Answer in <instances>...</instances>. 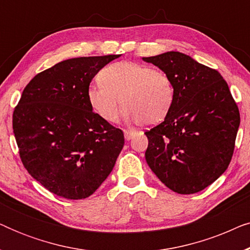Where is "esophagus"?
<instances>
[{"label":"esophagus","instance_id":"34e87169","mask_svg":"<svg viewBox=\"0 0 250 250\" xmlns=\"http://www.w3.org/2000/svg\"><path fill=\"white\" fill-rule=\"evenodd\" d=\"M135 134H136V133H135V132H133V131H127V129H126V131H124L125 140H127V141H129V140L134 138Z\"/></svg>","mask_w":250,"mask_h":250}]
</instances>
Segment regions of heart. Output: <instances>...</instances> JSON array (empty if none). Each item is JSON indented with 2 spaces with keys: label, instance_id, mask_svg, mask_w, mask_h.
Wrapping results in <instances>:
<instances>
[{
  "label": "heart",
  "instance_id": "obj_1",
  "mask_svg": "<svg viewBox=\"0 0 250 250\" xmlns=\"http://www.w3.org/2000/svg\"><path fill=\"white\" fill-rule=\"evenodd\" d=\"M99 81L87 88V100L109 123L117 119L122 101L123 116L127 122L145 126L159 124L168 115L175 98L168 75L148 64L114 62L100 71Z\"/></svg>",
  "mask_w": 250,
  "mask_h": 250
}]
</instances>
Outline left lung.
I'll return each mask as SVG.
<instances>
[{"mask_svg":"<svg viewBox=\"0 0 250 250\" xmlns=\"http://www.w3.org/2000/svg\"><path fill=\"white\" fill-rule=\"evenodd\" d=\"M168 75L175 98L163 123L146 132V160L174 192H199L231 162L240 114L217 70L190 56L169 51L142 58Z\"/></svg>","mask_w":250,"mask_h":250,"instance_id":"obj_1","label":"left lung"}]
</instances>
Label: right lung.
<instances>
[{
    "label": "right lung",
    "instance_id": "right-lung-1",
    "mask_svg": "<svg viewBox=\"0 0 250 250\" xmlns=\"http://www.w3.org/2000/svg\"><path fill=\"white\" fill-rule=\"evenodd\" d=\"M121 54L61 61L27 84L12 126L25 168L66 199L90 197L114 168L124 146L119 128L93 112L87 88Z\"/></svg>",
    "mask_w": 250,
    "mask_h": 250
}]
</instances>
